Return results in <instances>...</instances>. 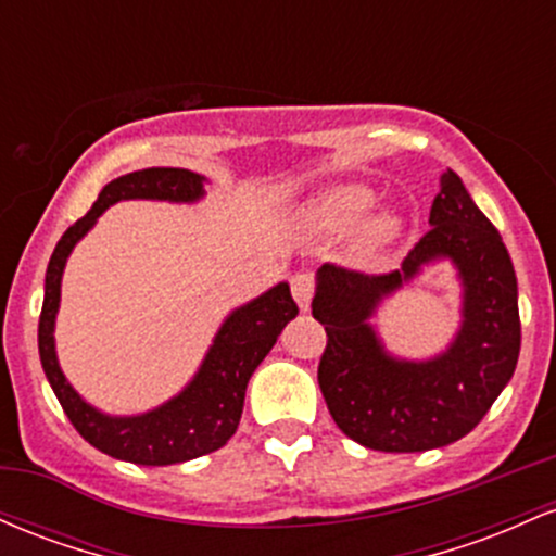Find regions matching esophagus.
I'll use <instances>...</instances> for the list:
<instances>
[{"label": "esophagus", "mask_w": 556, "mask_h": 556, "mask_svg": "<svg viewBox=\"0 0 556 556\" xmlns=\"http://www.w3.org/2000/svg\"><path fill=\"white\" fill-rule=\"evenodd\" d=\"M290 290H292V298H295L298 308L300 311H308L311 308V300H314V277L311 274H295V277L290 279Z\"/></svg>", "instance_id": "1"}]
</instances>
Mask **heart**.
Here are the masks:
<instances>
[{
  "mask_svg": "<svg viewBox=\"0 0 556 556\" xmlns=\"http://www.w3.org/2000/svg\"><path fill=\"white\" fill-rule=\"evenodd\" d=\"M374 190L366 185H342L318 195L311 203L308 219L318 232L337 235L361 219L371 208ZM402 235V219L394 212L368 214L355 232V253L361 258L379 256L389 245H394Z\"/></svg>",
  "mask_w": 556,
  "mask_h": 556,
  "instance_id": "heart-1",
  "label": "heart"
}]
</instances>
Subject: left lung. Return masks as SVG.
Masks as SVG:
<instances>
[{
    "label": "left lung",
    "instance_id": "1",
    "mask_svg": "<svg viewBox=\"0 0 556 556\" xmlns=\"http://www.w3.org/2000/svg\"><path fill=\"white\" fill-rule=\"evenodd\" d=\"M431 229L381 277L324 264L311 308L327 329L318 387L344 437L379 452H426L470 433L513 379L520 355L518 279L502 235L460 177L446 169ZM450 260L462 282V327L424 362L389 354L370 324L386 300L426 265Z\"/></svg>",
    "mask_w": 556,
    "mask_h": 556
}]
</instances>
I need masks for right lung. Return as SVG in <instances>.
I'll return each mask as SVG.
<instances>
[{"label":"right lung","instance_id":"right-lung-1","mask_svg":"<svg viewBox=\"0 0 556 556\" xmlns=\"http://www.w3.org/2000/svg\"><path fill=\"white\" fill-rule=\"evenodd\" d=\"M206 177L180 167H149L117 177L101 188L83 219L56 242L43 279V305L38 318V355L70 424L96 450L136 465H175L216 452L238 431L245 387L258 363L298 316L290 285L279 282L258 298L235 308L216 329L193 379L175 397L136 416H110L86 402L70 384L56 358L54 327L60 314L62 274L70 253L91 232L99 216L119 201L198 203L206 195Z\"/></svg>","mask_w":556,"mask_h":556}]
</instances>
